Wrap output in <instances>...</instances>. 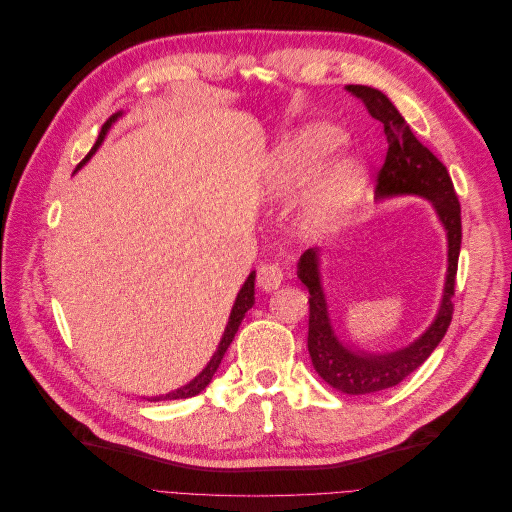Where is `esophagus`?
<instances>
[{"label": "esophagus", "instance_id": "1", "mask_svg": "<svg viewBox=\"0 0 512 512\" xmlns=\"http://www.w3.org/2000/svg\"><path fill=\"white\" fill-rule=\"evenodd\" d=\"M258 286L265 290V292H271L275 288H280V284L284 282V271L277 267V265H262L258 269V277H256Z\"/></svg>", "mask_w": 512, "mask_h": 512}]
</instances>
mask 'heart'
Wrapping results in <instances>:
<instances>
[{"label":"heart","mask_w":512,"mask_h":512,"mask_svg":"<svg viewBox=\"0 0 512 512\" xmlns=\"http://www.w3.org/2000/svg\"><path fill=\"white\" fill-rule=\"evenodd\" d=\"M342 145V134L327 123L301 128L290 134L277 149L269 190L280 203L299 200L312 183L320 164ZM363 192V170L352 158L331 162L318 175L307 209L301 218V230L307 237H324L344 222Z\"/></svg>","instance_id":"obj_1"}]
</instances>
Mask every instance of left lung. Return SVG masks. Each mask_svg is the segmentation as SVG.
<instances>
[{"label": "left lung", "mask_w": 512, "mask_h": 512, "mask_svg": "<svg viewBox=\"0 0 512 512\" xmlns=\"http://www.w3.org/2000/svg\"><path fill=\"white\" fill-rule=\"evenodd\" d=\"M348 91L361 98L369 115L382 123L386 143H389V151H386L384 164L376 177L378 196L418 194L429 198L448 235V275L438 318L412 346L389 354H367L342 346L329 324L327 301H324L318 277V254L316 250H307L301 256L297 275L309 290L307 350L312 356L314 369L337 391L348 395H367L391 389V386L406 380L412 371L429 359V354L436 350L448 327H451L461 250V205L446 166L412 134L393 102L374 87L348 85Z\"/></svg>", "instance_id": "left-lung-1"}]
</instances>
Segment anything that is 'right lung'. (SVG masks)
Instances as JSON below:
<instances>
[{
	"label": "right lung",
	"instance_id": "right-lung-1",
	"mask_svg": "<svg viewBox=\"0 0 512 512\" xmlns=\"http://www.w3.org/2000/svg\"><path fill=\"white\" fill-rule=\"evenodd\" d=\"M115 119H117V115H113L111 119H108V121L104 123L102 130H100V136H98L96 145L91 147V151L87 153L85 160H83L79 166H83L91 156H94L96 149H98V147H100V143L104 141V136H106L108 128H111V123H113ZM254 277H256V273L252 271V273H250V277H247V280H245L243 288L239 290V294H237V301H235V307H232L230 318H228V324H226V331H224V335H222V342H220L218 350H215V354H213V359L209 361V365H207L203 371H200V374H198L190 384H185L183 389H177V391L168 393V395H162V397H151L149 401L188 399V397H194V395H198L200 391H205V389H207V384L211 382V378H213L215 371H218V367H220V363H222V359H224V354H226L228 346L232 344V339H235V333H237V329H239V324H241V320H243L245 312H247V309H252V305H254Z\"/></svg>",
	"mask_w": 512,
	"mask_h": 512
}]
</instances>
